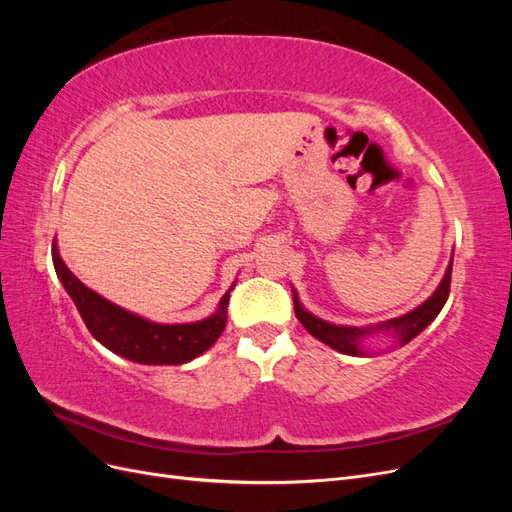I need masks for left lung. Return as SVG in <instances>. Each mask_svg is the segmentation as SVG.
<instances>
[{
  "instance_id": "1",
  "label": "left lung",
  "mask_w": 512,
  "mask_h": 512,
  "mask_svg": "<svg viewBox=\"0 0 512 512\" xmlns=\"http://www.w3.org/2000/svg\"><path fill=\"white\" fill-rule=\"evenodd\" d=\"M451 271H453V258L448 262L442 282L438 284L436 290H433V294L427 301L410 309V312L404 316L384 320L378 324H367V327H348V324H335L329 320H322L303 307L297 290L292 288L294 314H297L303 327L316 339H320L322 344H327L333 350L350 354V356H371L374 352L365 350V339L382 333V335L395 337V348L406 346L418 333L425 331L429 324L436 320V316L442 312V307L448 299V290H451Z\"/></svg>"
}]
</instances>
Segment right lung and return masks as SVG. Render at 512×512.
I'll list each match as a JSON object with an SVG mask.
<instances>
[{"instance_id":"obj_1","label":"right lung","mask_w":512,"mask_h":512,"mask_svg":"<svg viewBox=\"0 0 512 512\" xmlns=\"http://www.w3.org/2000/svg\"><path fill=\"white\" fill-rule=\"evenodd\" d=\"M53 265L61 286L85 322L89 333L111 352L141 365H183L207 352L226 327L228 292L220 299L218 309L203 320L183 324H162L123 309L104 299L96 290L87 288L59 256L57 239L53 241Z\"/></svg>"}]
</instances>
